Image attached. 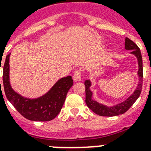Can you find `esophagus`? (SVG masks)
Listing matches in <instances>:
<instances>
[{
	"label": "esophagus",
	"mask_w": 151,
	"mask_h": 151,
	"mask_svg": "<svg viewBox=\"0 0 151 151\" xmlns=\"http://www.w3.org/2000/svg\"><path fill=\"white\" fill-rule=\"evenodd\" d=\"M73 79L75 82H78V81H81V71L80 70H77L74 72L73 75Z\"/></svg>",
	"instance_id": "1"
}]
</instances>
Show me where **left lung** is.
Instances as JSON below:
<instances>
[{
  "label": "left lung",
  "mask_w": 151,
  "mask_h": 151,
  "mask_svg": "<svg viewBox=\"0 0 151 151\" xmlns=\"http://www.w3.org/2000/svg\"><path fill=\"white\" fill-rule=\"evenodd\" d=\"M124 48L125 50L131 51L132 55H135L138 63V71L137 75L139 77V82L137 87L135 88L134 92L130 94L126 99L112 106H106L103 103H99L98 101L93 99V92L91 90L92 81L86 80L85 81V103L91 110L96 114L104 117H114L122 114L131 107L139 96L142 90V81H143V59L141 55L140 49L139 47L128 37L124 41Z\"/></svg>",
  "instance_id": "obj_1"
}]
</instances>
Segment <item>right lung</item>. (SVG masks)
Here are the masks:
<instances>
[{"label":"right lung","mask_w":151,"mask_h":151,"mask_svg":"<svg viewBox=\"0 0 151 151\" xmlns=\"http://www.w3.org/2000/svg\"><path fill=\"white\" fill-rule=\"evenodd\" d=\"M10 55L6 56L3 66V85L7 99L27 119L34 122H48L54 119L60 112L66 94L73 84L71 76L59 79L45 94L37 98L22 96L15 92L11 85Z\"/></svg>","instance_id":"1"}]
</instances>
